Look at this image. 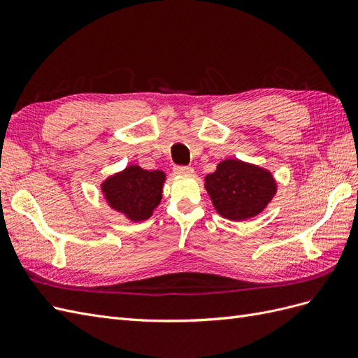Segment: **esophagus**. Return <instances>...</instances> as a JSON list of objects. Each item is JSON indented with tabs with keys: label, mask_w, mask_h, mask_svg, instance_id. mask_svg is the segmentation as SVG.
Here are the masks:
<instances>
[{
	"label": "esophagus",
	"mask_w": 358,
	"mask_h": 358,
	"mask_svg": "<svg viewBox=\"0 0 358 358\" xmlns=\"http://www.w3.org/2000/svg\"><path fill=\"white\" fill-rule=\"evenodd\" d=\"M173 171H175L176 175H192L194 169L189 166H175L173 167Z\"/></svg>",
	"instance_id": "1"
}]
</instances>
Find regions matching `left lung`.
Instances as JSON below:
<instances>
[{
	"label": "left lung",
	"mask_w": 358,
	"mask_h": 358,
	"mask_svg": "<svg viewBox=\"0 0 358 358\" xmlns=\"http://www.w3.org/2000/svg\"><path fill=\"white\" fill-rule=\"evenodd\" d=\"M204 180L216 212L233 221L258 215L276 194L275 179L267 170L239 159L221 161Z\"/></svg>",
	"instance_id": "8db88e82"
}]
</instances>
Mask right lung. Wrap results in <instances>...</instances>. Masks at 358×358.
<instances>
[{"mask_svg": "<svg viewBox=\"0 0 358 358\" xmlns=\"http://www.w3.org/2000/svg\"><path fill=\"white\" fill-rule=\"evenodd\" d=\"M166 175L159 170L148 171L129 166L107 179L101 188L112 208L125 213L131 221H145L159 204Z\"/></svg>", "mask_w": 358, "mask_h": 358, "instance_id": "add662e5", "label": "right lung"}]
</instances>
